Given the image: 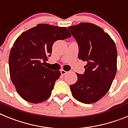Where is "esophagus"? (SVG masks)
Returning a JSON list of instances; mask_svg holds the SVG:
<instances>
[{"instance_id":"obj_1","label":"esophagus","mask_w":128,"mask_h":128,"mask_svg":"<svg viewBox=\"0 0 128 128\" xmlns=\"http://www.w3.org/2000/svg\"><path fill=\"white\" fill-rule=\"evenodd\" d=\"M60 73H61L62 75H65V74L67 73V71H66L65 70H60Z\"/></svg>"}]
</instances>
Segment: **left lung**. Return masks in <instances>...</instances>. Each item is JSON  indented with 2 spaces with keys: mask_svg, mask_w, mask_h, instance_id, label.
<instances>
[{
  "mask_svg": "<svg viewBox=\"0 0 128 128\" xmlns=\"http://www.w3.org/2000/svg\"><path fill=\"white\" fill-rule=\"evenodd\" d=\"M76 41L78 58L87 62L83 74L70 86L73 97L83 103H95L106 94L117 71V53L114 41L101 27L90 23L68 27Z\"/></svg>",
  "mask_w": 128,
  "mask_h": 128,
  "instance_id": "left-lung-1",
  "label": "left lung"
}]
</instances>
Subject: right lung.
Listing matches in <instances>:
<instances>
[{
  "mask_svg": "<svg viewBox=\"0 0 128 128\" xmlns=\"http://www.w3.org/2000/svg\"><path fill=\"white\" fill-rule=\"evenodd\" d=\"M71 37L66 27L39 24L18 37L9 58L10 76L17 92L25 101L39 103L50 97L60 71L44 66L57 40Z\"/></svg>",
  "mask_w": 128,
  "mask_h": 128,
  "instance_id": "right-lung-1",
  "label": "right lung"
}]
</instances>
